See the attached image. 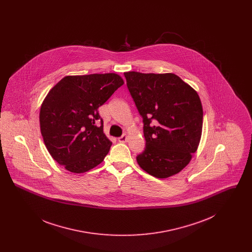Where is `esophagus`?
<instances>
[{
	"instance_id": "1",
	"label": "esophagus",
	"mask_w": 252,
	"mask_h": 252,
	"mask_svg": "<svg viewBox=\"0 0 252 252\" xmlns=\"http://www.w3.org/2000/svg\"><path fill=\"white\" fill-rule=\"evenodd\" d=\"M118 141L120 142V143H126V141H127V135L125 133V134H123L121 137L118 138Z\"/></svg>"
}]
</instances>
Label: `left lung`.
<instances>
[{
    "mask_svg": "<svg viewBox=\"0 0 252 252\" xmlns=\"http://www.w3.org/2000/svg\"><path fill=\"white\" fill-rule=\"evenodd\" d=\"M124 74L144 122L145 148L136 158L138 164L158 179L180 173L200 142L203 109L199 96L174 73Z\"/></svg>",
    "mask_w": 252,
    "mask_h": 252,
    "instance_id": "1",
    "label": "left lung"
}]
</instances>
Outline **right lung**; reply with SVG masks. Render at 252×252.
Returning <instances> with one entry per match:
<instances>
[{"label":"right lung","mask_w":252,"mask_h":252,"mask_svg":"<svg viewBox=\"0 0 252 252\" xmlns=\"http://www.w3.org/2000/svg\"><path fill=\"white\" fill-rule=\"evenodd\" d=\"M123 84L116 73H94L65 76L51 89L40 107V132L61 166L80 174L104 160L112 143L103 132L98 108Z\"/></svg>","instance_id":"obj_1"}]
</instances>
